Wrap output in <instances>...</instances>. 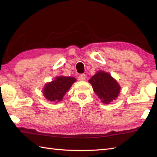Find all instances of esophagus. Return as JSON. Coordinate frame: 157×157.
<instances>
[{
  "mask_svg": "<svg viewBox=\"0 0 157 157\" xmlns=\"http://www.w3.org/2000/svg\"><path fill=\"white\" fill-rule=\"evenodd\" d=\"M86 75L85 74H80L78 76V79L79 81H84L86 79Z\"/></svg>",
  "mask_w": 157,
  "mask_h": 157,
  "instance_id": "obj_1",
  "label": "esophagus"
}]
</instances>
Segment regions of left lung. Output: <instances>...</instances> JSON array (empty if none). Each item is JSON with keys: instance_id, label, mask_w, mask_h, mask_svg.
I'll return each instance as SVG.
<instances>
[{"instance_id": "8db88e82", "label": "left lung", "mask_w": 157, "mask_h": 157, "mask_svg": "<svg viewBox=\"0 0 157 157\" xmlns=\"http://www.w3.org/2000/svg\"><path fill=\"white\" fill-rule=\"evenodd\" d=\"M88 82L92 85L95 94L104 104H110L117 98L121 86L109 73L98 71Z\"/></svg>"}]
</instances>
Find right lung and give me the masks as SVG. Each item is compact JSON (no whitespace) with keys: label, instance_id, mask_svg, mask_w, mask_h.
Wrapping results in <instances>:
<instances>
[{"label":"right lung","instance_id":"right-lung-1","mask_svg":"<svg viewBox=\"0 0 157 157\" xmlns=\"http://www.w3.org/2000/svg\"><path fill=\"white\" fill-rule=\"evenodd\" d=\"M76 79L73 77L57 76L51 82H48L43 88V94L48 101L54 102L61 101Z\"/></svg>","mask_w":157,"mask_h":157}]
</instances>
